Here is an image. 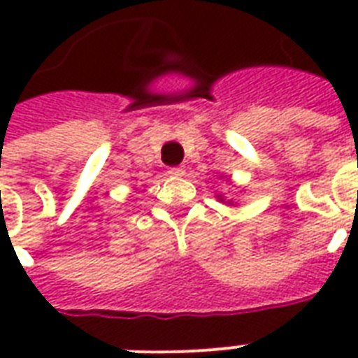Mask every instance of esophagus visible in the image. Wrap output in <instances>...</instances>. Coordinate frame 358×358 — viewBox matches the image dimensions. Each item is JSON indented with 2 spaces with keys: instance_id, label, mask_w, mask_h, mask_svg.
Wrapping results in <instances>:
<instances>
[{
  "instance_id": "esophagus-1",
  "label": "esophagus",
  "mask_w": 358,
  "mask_h": 358,
  "mask_svg": "<svg viewBox=\"0 0 358 358\" xmlns=\"http://www.w3.org/2000/svg\"><path fill=\"white\" fill-rule=\"evenodd\" d=\"M184 167H171L169 169V174H171V176H184Z\"/></svg>"
}]
</instances>
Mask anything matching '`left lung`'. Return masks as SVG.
<instances>
[{
	"label": "left lung",
	"mask_w": 358,
	"mask_h": 358,
	"mask_svg": "<svg viewBox=\"0 0 358 358\" xmlns=\"http://www.w3.org/2000/svg\"><path fill=\"white\" fill-rule=\"evenodd\" d=\"M219 178H221V176H219ZM217 199H219V201H221V202L227 201V199H224V195H221V193H219V195H217ZM229 204H232V201H229Z\"/></svg>",
	"instance_id": "1"
}]
</instances>
